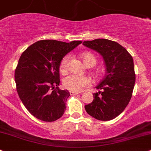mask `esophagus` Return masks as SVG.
I'll list each match as a JSON object with an SVG mask.
<instances>
[{
	"instance_id": "1",
	"label": "esophagus",
	"mask_w": 151,
	"mask_h": 151,
	"mask_svg": "<svg viewBox=\"0 0 151 151\" xmlns=\"http://www.w3.org/2000/svg\"><path fill=\"white\" fill-rule=\"evenodd\" d=\"M70 95H76V94H79L78 91H70Z\"/></svg>"
}]
</instances>
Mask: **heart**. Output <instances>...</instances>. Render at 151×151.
Returning a JSON list of instances; mask_svg holds the SVG:
<instances>
[{
	"mask_svg": "<svg viewBox=\"0 0 151 151\" xmlns=\"http://www.w3.org/2000/svg\"><path fill=\"white\" fill-rule=\"evenodd\" d=\"M70 58V54H67L60 62V71L62 73H64L68 70ZM82 58L87 67H93L97 63L96 57L91 53H83L82 54ZM63 83L65 88L70 91H80L91 83V80L87 76L70 73L63 78Z\"/></svg>",
	"mask_w": 151,
	"mask_h": 151,
	"instance_id": "b5f03b06",
	"label": "heart"
}]
</instances>
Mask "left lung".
Returning <instances> with one entry per match:
<instances>
[{
    "mask_svg": "<svg viewBox=\"0 0 151 151\" xmlns=\"http://www.w3.org/2000/svg\"><path fill=\"white\" fill-rule=\"evenodd\" d=\"M102 56L106 65V75L96 88L94 99L85 105L88 114L99 121L117 117L128 105L135 83L133 58L117 42L98 38L83 43Z\"/></svg>",
    "mask_w": 151,
    "mask_h": 151,
    "instance_id": "left-lung-1",
    "label": "left lung"
}]
</instances>
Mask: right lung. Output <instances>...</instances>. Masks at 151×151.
Wrapping results in <instances>:
<instances>
[{
  "label": "right lung",
  "instance_id": "obj_1",
  "mask_svg": "<svg viewBox=\"0 0 151 151\" xmlns=\"http://www.w3.org/2000/svg\"><path fill=\"white\" fill-rule=\"evenodd\" d=\"M81 43L42 40L29 46L22 54L15 69L17 91L34 117L52 122L64 114L70 93L58 87L60 64L68 53Z\"/></svg>",
  "mask_w": 151,
  "mask_h": 151
}]
</instances>
